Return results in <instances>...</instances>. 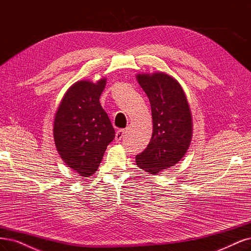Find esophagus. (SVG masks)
Listing matches in <instances>:
<instances>
[{
    "label": "esophagus",
    "instance_id": "esophagus-1",
    "mask_svg": "<svg viewBox=\"0 0 251 251\" xmlns=\"http://www.w3.org/2000/svg\"><path fill=\"white\" fill-rule=\"evenodd\" d=\"M125 133H126V131L124 128H120V129H118V131L116 132V135H115V140L118 142V141H120L124 138V136H125Z\"/></svg>",
    "mask_w": 251,
    "mask_h": 251
}]
</instances>
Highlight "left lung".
<instances>
[{
  "instance_id": "obj_1",
  "label": "left lung",
  "mask_w": 251,
  "mask_h": 251,
  "mask_svg": "<svg viewBox=\"0 0 251 251\" xmlns=\"http://www.w3.org/2000/svg\"><path fill=\"white\" fill-rule=\"evenodd\" d=\"M148 96L152 115V136L142 152L136 155L138 167L158 175L175 166L186 153L192 136L191 113L180 85L164 73L138 75Z\"/></svg>"
}]
</instances>
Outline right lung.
<instances>
[{"instance_id":"1","label":"right lung","mask_w":251,"mask_h":251,"mask_svg":"<svg viewBox=\"0 0 251 251\" xmlns=\"http://www.w3.org/2000/svg\"><path fill=\"white\" fill-rule=\"evenodd\" d=\"M106 86L88 81L75 83L64 94L54 122L57 151L68 167L88 177L100 166L103 153L115 137V129L100 103Z\"/></svg>"}]
</instances>
